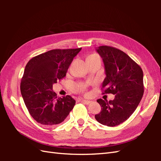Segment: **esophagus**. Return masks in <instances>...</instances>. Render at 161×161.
Returning <instances> with one entry per match:
<instances>
[{
  "mask_svg": "<svg viewBox=\"0 0 161 161\" xmlns=\"http://www.w3.org/2000/svg\"><path fill=\"white\" fill-rule=\"evenodd\" d=\"M81 101L82 102H84V103L86 104H90L91 102V101H90V100H81Z\"/></svg>",
  "mask_w": 161,
  "mask_h": 161,
  "instance_id": "1",
  "label": "esophagus"
}]
</instances>
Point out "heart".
<instances>
[{"mask_svg":"<svg viewBox=\"0 0 161 161\" xmlns=\"http://www.w3.org/2000/svg\"><path fill=\"white\" fill-rule=\"evenodd\" d=\"M74 90L76 92H83L85 90V86L82 84H77L74 87Z\"/></svg>","mask_w":161,"mask_h":161,"instance_id":"obj_1","label":"heart"}]
</instances>
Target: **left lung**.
Instances as JSON below:
<instances>
[{"label":"left lung","mask_w":161,"mask_h":161,"mask_svg":"<svg viewBox=\"0 0 161 161\" xmlns=\"http://www.w3.org/2000/svg\"><path fill=\"white\" fill-rule=\"evenodd\" d=\"M96 50L103 60L107 75L102 83V93H112L115 98L108 102L98 99L102 111L95 118L102 125L115 126L126 121L141 102L144 93L143 72L120 50L102 46Z\"/></svg>","instance_id":"8db88e82"}]
</instances>
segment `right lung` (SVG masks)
<instances>
[{
	"label": "right lung",
	"instance_id": "right-lung-1",
	"mask_svg": "<svg viewBox=\"0 0 161 161\" xmlns=\"http://www.w3.org/2000/svg\"><path fill=\"white\" fill-rule=\"evenodd\" d=\"M81 48L54 49L32 58L27 64L20 81V93L27 108L43 125L62 122L73 108L70 95L57 97L53 85L64 77L73 58Z\"/></svg>",
	"mask_w": 161,
	"mask_h": 161
}]
</instances>
